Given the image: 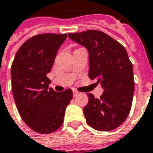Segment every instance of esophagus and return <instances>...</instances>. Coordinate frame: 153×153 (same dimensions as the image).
Masks as SVG:
<instances>
[{
  "label": "esophagus",
  "instance_id": "34e87169",
  "mask_svg": "<svg viewBox=\"0 0 153 153\" xmlns=\"http://www.w3.org/2000/svg\"><path fill=\"white\" fill-rule=\"evenodd\" d=\"M79 94H80V93L78 92L77 90H73V96H74V97L77 96Z\"/></svg>",
  "mask_w": 153,
  "mask_h": 153
}]
</instances>
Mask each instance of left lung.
<instances>
[{"instance_id": "left-lung-1", "label": "left lung", "mask_w": 153, "mask_h": 153, "mask_svg": "<svg viewBox=\"0 0 153 153\" xmlns=\"http://www.w3.org/2000/svg\"><path fill=\"white\" fill-rule=\"evenodd\" d=\"M69 38L83 45L89 53V77L103 89L100 99L87 94L83 108L87 124L99 131L120 126L130 113L134 91L133 65L123 45L101 31L69 33Z\"/></svg>"}]
</instances>
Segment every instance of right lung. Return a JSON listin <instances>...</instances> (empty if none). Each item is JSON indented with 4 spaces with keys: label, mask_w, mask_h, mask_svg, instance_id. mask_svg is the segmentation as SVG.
Returning <instances> with one entry per match:
<instances>
[{
    "label": "right lung",
    "mask_w": 153,
    "mask_h": 153,
    "mask_svg": "<svg viewBox=\"0 0 153 153\" xmlns=\"http://www.w3.org/2000/svg\"><path fill=\"white\" fill-rule=\"evenodd\" d=\"M67 34L45 33L23 43L11 66L14 101L23 121L36 132L51 134L63 122L67 106L72 99L71 89L56 92L50 88L47 73Z\"/></svg>",
    "instance_id": "add662e5"
}]
</instances>
